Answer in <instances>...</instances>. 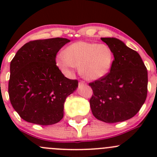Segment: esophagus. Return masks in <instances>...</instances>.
<instances>
[{
	"instance_id": "esophagus-1",
	"label": "esophagus",
	"mask_w": 157,
	"mask_h": 157,
	"mask_svg": "<svg viewBox=\"0 0 157 157\" xmlns=\"http://www.w3.org/2000/svg\"><path fill=\"white\" fill-rule=\"evenodd\" d=\"M86 83H85L84 81H80L79 82V86H84V85H86Z\"/></svg>"
}]
</instances>
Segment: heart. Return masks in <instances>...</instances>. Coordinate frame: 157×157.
<instances>
[{"label": "heart", "mask_w": 157, "mask_h": 157, "mask_svg": "<svg viewBox=\"0 0 157 157\" xmlns=\"http://www.w3.org/2000/svg\"><path fill=\"white\" fill-rule=\"evenodd\" d=\"M113 61V52L109 45L80 41L64 49V55H58L57 64L65 72H70L74 66H79L82 77L97 80L108 75Z\"/></svg>", "instance_id": "heart-1"}]
</instances>
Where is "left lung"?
<instances>
[{
    "mask_svg": "<svg viewBox=\"0 0 157 157\" xmlns=\"http://www.w3.org/2000/svg\"><path fill=\"white\" fill-rule=\"evenodd\" d=\"M112 49L114 61L110 73L90 83L93 115L106 123L126 121L144 103L147 94V67L136 51L116 38H101Z\"/></svg>",
    "mask_w": 157,
    "mask_h": 157,
    "instance_id": "left-lung-1",
    "label": "left lung"
}]
</instances>
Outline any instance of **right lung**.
Instances as JSON below:
<instances>
[{"label":"right lung","instance_id":"add662e5","mask_svg":"<svg viewBox=\"0 0 157 157\" xmlns=\"http://www.w3.org/2000/svg\"><path fill=\"white\" fill-rule=\"evenodd\" d=\"M69 42L64 38L31 41L11 61L10 100L27 122L50 125L62 119L66 98L78 87V81L64 77L55 61L58 51Z\"/></svg>","mask_w":157,"mask_h":157}]
</instances>
